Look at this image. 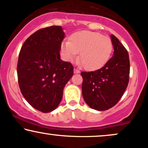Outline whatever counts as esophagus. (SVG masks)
I'll list each match as a JSON object with an SVG mask.
<instances>
[{
	"label": "esophagus",
	"instance_id": "34e87169",
	"mask_svg": "<svg viewBox=\"0 0 148 148\" xmlns=\"http://www.w3.org/2000/svg\"><path fill=\"white\" fill-rule=\"evenodd\" d=\"M74 74H78V73H80V71L79 70V69L74 68Z\"/></svg>",
	"mask_w": 148,
	"mask_h": 148
}]
</instances>
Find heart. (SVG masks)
I'll return each instance as SVG.
<instances>
[{"label":"heart","instance_id":"obj_1","mask_svg":"<svg viewBox=\"0 0 148 148\" xmlns=\"http://www.w3.org/2000/svg\"><path fill=\"white\" fill-rule=\"evenodd\" d=\"M61 51L67 60L77 58L87 70L101 68L109 60L112 51V42L110 38L101 34L90 31H81L71 36L69 41L61 44Z\"/></svg>","mask_w":148,"mask_h":148}]
</instances>
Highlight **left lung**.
<instances>
[{"label": "left lung", "instance_id": "1", "mask_svg": "<svg viewBox=\"0 0 148 148\" xmlns=\"http://www.w3.org/2000/svg\"><path fill=\"white\" fill-rule=\"evenodd\" d=\"M113 56L103 67L93 72H82V94L92 109L104 111L114 106L127 88L130 60L127 51L119 39L111 34Z\"/></svg>", "mask_w": 148, "mask_h": 148}]
</instances>
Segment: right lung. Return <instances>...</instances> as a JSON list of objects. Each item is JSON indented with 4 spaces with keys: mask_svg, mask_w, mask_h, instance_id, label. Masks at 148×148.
I'll use <instances>...</instances> for the list:
<instances>
[{
    "mask_svg": "<svg viewBox=\"0 0 148 148\" xmlns=\"http://www.w3.org/2000/svg\"><path fill=\"white\" fill-rule=\"evenodd\" d=\"M64 38L60 26L39 29L25 41L19 53L17 74L21 93L34 108L44 113L58 107L74 73L72 63L60 58Z\"/></svg>",
    "mask_w": 148,
    "mask_h": 148,
    "instance_id": "1",
    "label": "right lung"
}]
</instances>
